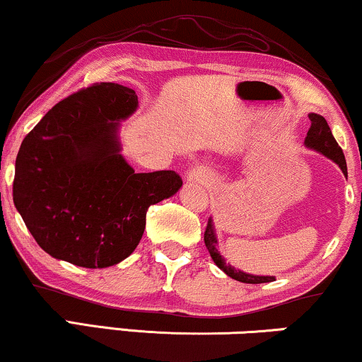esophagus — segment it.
<instances>
[{
	"label": "esophagus",
	"instance_id": "esophagus-1",
	"mask_svg": "<svg viewBox=\"0 0 362 362\" xmlns=\"http://www.w3.org/2000/svg\"><path fill=\"white\" fill-rule=\"evenodd\" d=\"M212 180L211 171H207L204 166H194L186 175L187 182H196V185H209Z\"/></svg>",
	"mask_w": 362,
	"mask_h": 362
}]
</instances>
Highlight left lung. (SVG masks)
I'll return each instance as SVG.
<instances>
[{
  "instance_id": "left-lung-1",
  "label": "left lung",
  "mask_w": 362,
  "mask_h": 362,
  "mask_svg": "<svg viewBox=\"0 0 362 362\" xmlns=\"http://www.w3.org/2000/svg\"><path fill=\"white\" fill-rule=\"evenodd\" d=\"M308 117L311 120V127L308 133H306L305 146L310 148V150L321 153V155H325L326 158H329L331 161L336 163V165L341 168L343 175L348 177V166H346L343 150H341L338 143H336L328 122H326L321 115H318V113H310ZM204 242H206L207 250H209V254L212 257V260H214V264L219 267L226 275H229L230 279L242 281V284H269V281L275 280V276H270V275L245 274V272H242L239 269H235V267H232L230 264H227L224 257H222L219 254V250H217V237H216L214 221H212V217L207 221Z\"/></svg>"
}]
</instances>
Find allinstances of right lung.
I'll list each match as a JSON object with an SVG mask.
<instances>
[{
	"label": "right lung",
	"instance_id": "obj_1",
	"mask_svg": "<svg viewBox=\"0 0 362 362\" xmlns=\"http://www.w3.org/2000/svg\"><path fill=\"white\" fill-rule=\"evenodd\" d=\"M138 108L132 88L93 83L54 105L24 138L13 201L39 247L86 269L120 264L141 240L146 211L175 196V171L135 173L122 156L120 122Z\"/></svg>",
	"mask_w": 362,
	"mask_h": 362
}]
</instances>
